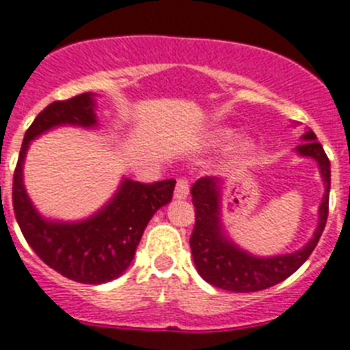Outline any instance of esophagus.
I'll return each instance as SVG.
<instances>
[{
    "label": "esophagus",
    "mask_w": 350,
    "mask_h": 350,
    "mask_svg": "<svg viewBox=\"0 0 350 350\" xmlns=\"http://www.w3.org/2000/svg\"><path fill=\"white\" fill-rule=\"evenodd\" d=\"M189 195V184L188 180H184V178H178L177 186H175V198H186Z\"/></svg>",
    "instance_id": "34e87169"
}]
</instances>
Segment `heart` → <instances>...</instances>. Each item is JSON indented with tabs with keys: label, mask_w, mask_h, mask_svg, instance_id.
Wrapping results in <instances>:
<instances>
[{
	"label": "heart",
	"mask_w": 350,
	"mask_h": 350,
	"mask_svg": "<svg viewBox=\"0 0 350 350\" xmlns=\"http://www.w3.org/2000/svg\"><path fill=\"white\" fill-rule=\"evenodd\" d=\"M233 137H234V131L231 130V128H219V130L213 131V141L215 142H228V141H231ZM253 148H254L253 141H251V139H244V141L239 142V146H237V152H239L240 155H245V153H250Z\"/></svg>",
	"instance_id": "b5f03b06"
}]
</instances>
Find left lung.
<instances>
[{
    "instance_id": "1",
    "label": "left lung",
    "mask_w": 350,
    "mask_h": 350,
    "mask_svg": "<svg viewBox=\"0 0 350 350\" xmlns=\"http://www.w3.org/2000/svg\"><path fill=\"white\" fill-rule=\"evenodd\" d=\"M296 146L300 157L317 161L323 180V197L318 208V226L304 247L275 256H256L242 250L229 239L222 222L224 178L202 177L191 186L195 206V228L189 245L195 267L204 280L215 287L233 293H254L267 289L289 278L314 251L325 228L329 215V189H331V162L318 142L314 131H306Z\"/></svg>"
}]
</instances>
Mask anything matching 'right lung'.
<instances>
[{"mask_svg":"<svg viewBox=\"0 0 350 350\" xmlns=\"http://www.w3.org/2000/svg\"><path fill=\"white\" fill-rule=\"evenodd\" d=\"M59 126H99L96 94L86 92L55 100L39 113L25 133L14 172L12 204L16 220L29 245L52 269L79 284H106L130 267L148 222L170 204L175 180L141 184L122 177L108 202L83 220H52L39 213L23 183V164L30 142Z\"/></svg>","mask_w":350,"mask_h":350,"instance_id":"obj_1","label":"right lung"}]
</instances>
